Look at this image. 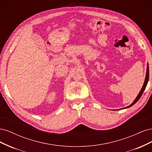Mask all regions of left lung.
Returning a JSON list of instances; mask_svg holds the SVG:
<instances>
[{"label":"left lung","mask_w":152,"mask_h":152,"mask_svg":"<svg viewBox=\"0 0 152 152\" xmlns=\"http://www.w3.org/2000/svg\"><path fill=\"white\" fill-rule=\"evenodd\" d=\"M148 79H149V66H148V65H147V69H146V77H145V82H144V84H143V86H142V89H141V90L140 91V93H139V94L137 95V96L136 97V98L135 99V100L134 101V102H133V103L131 104H130L129 106H128L127 107H126V108H129V107H131V106H132V105H134L137 101H138L139 99H140V98H141V96H142V93H143V92H144V91H145V88H146V85H147V83H148Z\"/></svg>","instance_id":"1"}]
</instances>
